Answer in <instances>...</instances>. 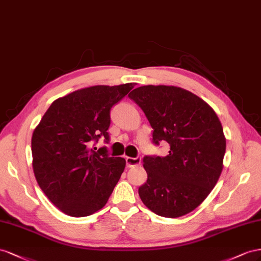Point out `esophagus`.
Instances as JSON below:
<instances>
[{
  "label": "esophagus",
  "instance_id": "34e87169",
  "mask_svg": "<svg viewBox=\"0 0 261 261\" xmlns=\"http://www.w3.org/2000/svg\"><path fill=\"white\" fill-rule=\"evenodd\" d=\"M125 163L128 167L138 166L141 164V158H125Z\"/></svg>",
  "mask_w": 261,
  "mask_h": 261
}]
</instances>
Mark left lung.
I'll use <instances>...</instances> for the list:
<instances>
[{
  "label": "left lung",
  "mask_w": 261,
  "mask_h": 261,
  "mask_svg": "<svg viewBox=\"0 0 261 261\" xmlns=\"http://www.w3.org/2000/svg\"><path fill=\"white\" fill-rule=\"evenodd\" d=\"M153 128V143L169 144L168 155L144 156L147 180L139 188L142 202L164 218L193 211L217 185L226 139L207 103L176 86L145 85L129 94Z\"/></svg>",
  "instance_id": "left-lung-1"
}]
</instances>
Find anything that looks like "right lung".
<instances>
[{"instance_id": "1", "label": "right lung", "mask_w": 261, "mask_h": 261, "mask_svg": "<svg viewBox=\"0 0 261 261\" xmlns=\"http://www.w3.org/2000/svg\"><path fill=\"white\" fill-rule=\"evenodd\" d=\"M136 83L96 85L56 99L32 138L33 168L44 195L59 210L87 217L107 203L125 167V160L91 148L103 137L108 143L110 109ZM95 148V147H94Z\"/></svg>"}]
</instances>
